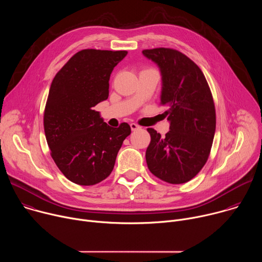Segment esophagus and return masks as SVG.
Wrapping results in <instances>:
<instances>
[{
    "mask_svg": "<svg viewBox=\"0 0 262 262\" xmlns=\"http://www.w3.org/2000/svg\"><path fill=\"white\" fill-rule=\"evenodd\" d=\"M130 128H132V130H133V132H135V130L140 129V128H141V126H140V125H138V124H136V123H130Z\"/></svg>",
    "mask_w": 262,
    "mask_h": 262,
    "instance_id": "1",
    "label": "esophagus"
}]
</instances>
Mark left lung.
Segmentation results:
<instances>
[{"label": "left lung", "mask_w": 262, "mask_h": 262, "mask_svg": "<svg viewBox=\"0 0 262 262\" xmlns=\"http://www.w3.org/2000/svg\"><path fill=\"white\" fill-rule=\"evenodd\" d=\"M162 76L161 104L170 130L162 137L147 128L148 169L158 178L179 184L190 181L205 165L215 132V108L203 72L182 53L166 48L144 50Z\"/></svg>", "instance_id": "obj_1"}]
</instances>
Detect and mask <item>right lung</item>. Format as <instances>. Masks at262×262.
Listing matches in <instances>:
<instances>
[{
    "mask_svg": "<svg viewBox=\"0 0 262 262\" xmlns=\"http://www.w3.org/2000/svg\"><path fill=\"white\" fill-rule=\"evenodd\" d=\"M126 51L83 50L55 76L45 110L43 125L51 156L70 181L93 185L113 171L130 126H108L93 110L108 97V81Z\"/></svg>",
    "mask_w": 262,
    "mask_h": 262,
    "instance_id": "add662e5",
    "label": "right lung"
}]
</instances>
